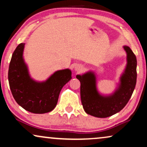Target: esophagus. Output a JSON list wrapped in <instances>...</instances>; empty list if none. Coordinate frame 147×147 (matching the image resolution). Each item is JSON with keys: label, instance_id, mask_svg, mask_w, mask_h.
<instances>
[{"label": "esophagus", "instance_id": "1", "mask_svg": "<svg viewBox=\"0 0 147 147\" xmlns=\"http://www.w3.org/2000/svg\"><path fill=\"white\" fill-rule=\"evenodd\" d=\"M82 66L80 65H77L75 67V70H76V71H82Z\"/></svg>", "mask_w": 147, "mask_h": 147}]
</instances>
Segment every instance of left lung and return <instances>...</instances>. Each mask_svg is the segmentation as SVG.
Here are the masks:
<instances>
[{
	"instance_id": "obj_1",
	"label": "left lung",
	"mask_w": 147,
	"mask_h": 147,
	"mask_svg": "<svg viewBox=\"0 0 147 147\" xmlns=\"http://www.w3.org/2000/svg\"><path fill=\"white\" fill-rule=\"evenodd\" d=\"M127 53V65L120 78V84L112 95H100L96 89L93 72L77 75L80 80L82 104L86 113L97 118H106L120 112L129 101L136 83V57L130 48L124 46Z\"/></svg>"
}]
</instances>
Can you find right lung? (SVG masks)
I'll return each mask as SVG.
<instances>
[{
	"mask_svg": "<svg viewBox=\"0 0 147 147\" xmlns=\"http://www.w3.org/2000/svg\"><path fill=\"white\" fill-rule=\"evenodd\" d=\"M25 43L17 46L9 64V86L15 101L30 112L44 114L51 112L57 105L60 92L71 79L69 69L55 72L43 82H37L29 75L24 62L23 53Z\"/></svg>",
	"mask_w": 147,
	"mask_h": 147,
	"instance_id": "right-lung-1",
	"label": "right lung"
}]
</instances>
